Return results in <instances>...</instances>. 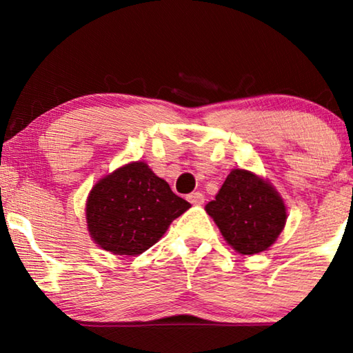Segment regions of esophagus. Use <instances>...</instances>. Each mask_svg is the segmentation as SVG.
<instances>
[{
  "label": "esophagus",
  "mask_w": 353,
  "mask_h": 353,
  "mask_svg": "<svg viewBox=\"0 0 353 353\" xmlns=\"http://www.w3.org/2000/svg\"><path fill=\"white\" fill-rule=\"evenodd\" d=\"M188 201H190L192 205H202V204H204V194H202V192H199V191L191 192V194L188 196Z\"/></svg>",
  "instance_id": "34e87169"
}]
</instances>
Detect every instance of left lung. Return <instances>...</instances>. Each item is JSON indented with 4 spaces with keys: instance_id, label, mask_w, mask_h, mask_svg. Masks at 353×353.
I'll return each mask as SVG.
<instances>
[{
    "instance_id": "left-lung-1",
    "label": "left lung",
    "mask_w": 353,
    "mask_h": 353,
    "mask_svg": "<svg viewBox=\"0 0 353 353\" xmlns=\"http://www.w3.org/2000/svg\"><path fill=\"white\" fill-rule=\"evenodd\" d=\"M205 212L226 243L243 255L267 250L288 219L283 197L273 185L243 168L230 172L215 201L205 205Z\"/></svg>"
}]
</instances>
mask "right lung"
<instances>
[{
    "mask_svg": "<svg viewBox=\"0 0 353 353\" xmlns=\"http://www.w3.org/2000/svg\"><path fill=\"white\" fill-rule=\"evenodd\" d=\"M190 207L148 163L138 161L96 183L86 199V223L101 249L115 255H139Z\"/></svg>",
    "mask_w": 353,
    "mask_h": 353,
    "instance_id": "1",
    "label": "right lung"
}]
</instances>
